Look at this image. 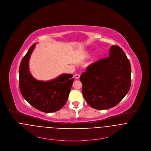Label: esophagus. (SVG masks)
Listing matches in <instances>:
<instances>
[{
	"label": "esophagus",
	"instance_id": "1",
	"mask_svg": "<svg viewBox=\"0 0 151 151\" xmlns=\"http://www.w3.org/2000/svg\"><path fill=\"white\" fill-rule=\"evenodd\" d=\"M74 77L76 79H78L80 77V74H74Z\"/></svg>",
	"mask_w": 151,
	"mask_h": 151
}]
</instances>
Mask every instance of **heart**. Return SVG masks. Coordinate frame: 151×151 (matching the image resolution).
<instances>
[{
    "label": "heart",
    "instance_id": "1",
    "mask_svg": "<svg viewBox=\"0 0 151 151\" xmlns=\"http://www.w3.org/2000/svg\"><path fill=\"white\" fill-rule=\"evenodd\" d=\"M89 55V53H87V55Z\"/></svg>",
    "mask_w": 151,
    "mask_h": 151
}]
</instances>
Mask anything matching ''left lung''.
<instances>
[{
  "instance_id": "left-lung-1",
  "label": "left lung",
  "mask_w": 151,
  "mask_h": 151,
  "mask_svg": "<svg viewBox=\"0 0 151 151\" xmlns=\"http://www.w3.org/2000/svg\"><path fill=\"white\" fill-rule=\"evenodd\" d=\"M80 80L83 97L91 107L100 110L114 107L130 88L129 60L121 48L112 45L109 57L89 65Z\"/></svg>"
}]
</instances>
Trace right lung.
<instances>
[{
    "instance_id": "add662e5",
    "label": "right lung",
    "mask_w": 151,
    "mask_h": 151,
    "mask_svg": "<svg viewBox=\"0 0 151 151\" xmlns=\"http://www.w3.org/2000/svg\"><path fill=\"white\" fill-rule=\"evenodd\" d=\"M36 44L22 58L19 68V89L22 96L34 108L44 112H54L66 103L74 78L71 74H63L54 80L38 81L31 75L29 60Z\"/></svg>"
}]
</instances>
